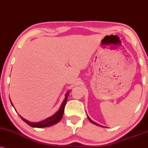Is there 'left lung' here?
I'll return each mask as SVG.
<instances>
[{"instance_id": "left-lung-1", "label": "left lung", "mask_w": 148, "mask_h": 148, "mask_svg": "<svg viewBox=\"0 0 148 148\" xmlns=\"http://www.w3.org/2000/svg\"><path fill=\"white\" fill-rule=\"evenodd\" d=\"M87 116H88V120L89 121H90L91 123H93V124H95V125H98V126H100V127H104V126H103V125H99V124H98V123H95V122H94L93 121H92V120L90 119V118H89V116L87 115Z\"/></svg>"}]
</instances>
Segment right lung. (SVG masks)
I'll return each mask as SVG.
<instances>
[{"label":"right lung","instance_id":"1","mask_svg":"<svg viewBox=\"0 0 148 148\" xmlns=\"http://www.w3.org/2000/svg\"><path fill=\"white\" fill-rule=\"evenodd\" d=\"M69 93H70V92H69V91L66 92V95H65L64 99L62 103L61 106L60 107L59 110H58L57 112L55 113L54 114H53L52 116H51L48 118L42 120V121H39V122H30V121H29L28 120L25 119L22 117L21 116H21V118L25 122V123H27L29 125H30L31 127H38V128H41V127H49V126H51V125L56 124V123H58V122H60V120H61L62 118V116L64 114V107H65L67 99H68V95ZM11 103H12V101H11ZM12 104L13 106L12 103Z\"/></svg>","mask_w":148,"mask_h":148}]
</instances>
